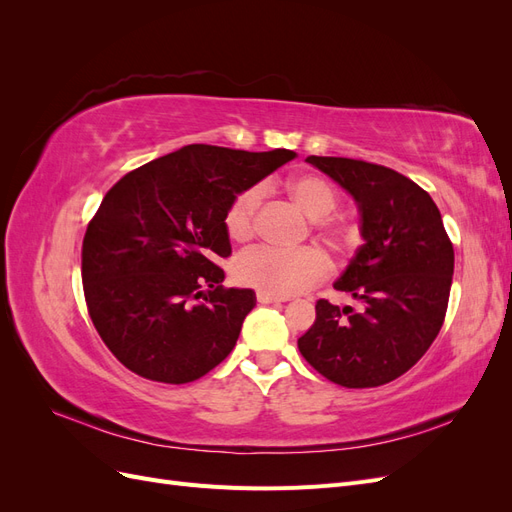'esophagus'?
<instances>
[{"mask_svg": "<svg viewBox=\"0 0 512 512\" xmlns=\"http://www.w3.org/2000/svg\"><path fill=\"white\" fill-rule=\"evenodd\" d=\"M256 299H258V303H284V301H288L286 297H275V294L265 292V290H258Z\"/></svg>", "mask_w": 512, "mask_h": 512, "instance_id": "obj_1", "label": "esophagus"}]
</instances>
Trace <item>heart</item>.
I'll use <instances>...</instances> for the list:
<instances>
[{"mask_svg": "<svg viewBox=\"0 0 512 512\" xmlns=\"http://www.w3.org/2000/svg\"><path fill=\"white\" fill-rule=\"evenodd\" d=\"M290 198L297 207L312 218V228L318 237L327 241L331 247H339L346 241V228L337 220L327 218L337 207V194L329 181L318 175H299L286 183ZM262 200L260 185H250L235 194L224 213L226 235L243 243L252 239L256 230V213ZM329 271V260L318 247H301L294 252H277L271 247H256V250L243 254L237 265L235 275L245 286L265 290L275 297H290L318 284Z\"/></svg>", "mask_w": 512, "mask_h": 512, "instance_id": "obj_1", "label": "heart"}]
</instances>
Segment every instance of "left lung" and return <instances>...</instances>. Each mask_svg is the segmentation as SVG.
Returning <instances> with one entry per match:
<instances>
[{
	"label": "left lung",
	"mask_w": 512,
	"mask_h": 512,
	"mask_svg": "<svg viewBox=\"0 0 512 512\" xmlns=\"http://www.w3.org/2000/svg\"><path fill=\"white\" fill-rule=\"evenodd\" d=\"M307 162L354 196L365 243L335 282L361 303V312L320 299L299 350L339 386H382L406 374L442 329L453 243L431 196L397 170L352 158L309 156Z\"/></svg>",
	"instance_id": "1"
}]
</instances>
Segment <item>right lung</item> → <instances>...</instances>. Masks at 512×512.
I'll return each instance as SVG.
<instances>
[{
  "label": "right lung",
  "mask_w": 512,
  "mask_h": 512,
  "mask_svg": "<svg viewBox=\"0 0 512 512\" xmlns=\"http://www.w3.org/2000/svg\"><path fill=\"white\" fill-rule=\"evenodd\" d=\"M294 156L188 145L106 192L85 232L81 273L91 322L121 365L185 384L226 359L256 297L222 284L224 213L237 192Z\"/></svg>",
  "instance_id": "1"
}]
</instances>
